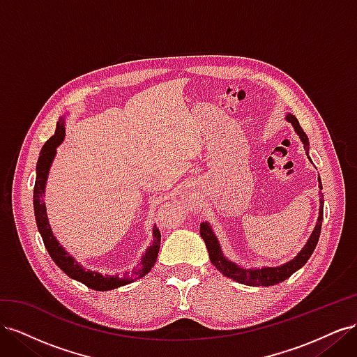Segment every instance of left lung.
Listing matches in <instances>:
<instances>
[{
    "instance_id": "obj_1",
    "label": "left lung",
    "mask_w": 357,
    "mask_h": 357,
    "mask_svg": "<svg viewBox=\"0 0 357 357\" xmlns=\"http://www.w3.org/2000/svg\"><path fill=\"white\" fill-rule=\"evenodd\" d=\"M286 121L289 123H291L294 126L295 132L298 134V137L301 138L302 144H304V149L307 150V156H308V150H310V142L307 134L302 131V128L298 122V119L287 113L286 114ZM308 159L311 160V158L308 156ZM319 189L321 190V180L319 177ZM319 190V201H320V207H319V218L316 222L314 229H312L310 238L307 241V244L302 247V250L294 257L290 259L289 262L278 265V266H262V268H243L238 264L232 262L231 259L226 257L222 252L220 243L218 240V235L214 234L211 225L208 222H202L199 226V234L202 236V240L207 245L208 250V256L211 264L218 268V271H220L225 277H228L236 283H241L245 286H253V287H259V286H274L284 282L291 274L296 273L299 268L304 266L307 264V261L310 259V256L314 252V248L317 245L319 236H320V229H321V222H323V204H325V199H323L321 192Z\"/></svg>"
}]
</instances>
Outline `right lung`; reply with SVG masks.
I'll return each mask as SVG.
<instances>
[{
  "mask_svg": "<svg viewBox=\"0 0 357 357\" xmlns=\"http://www.w3.org/2000/svg\"><path fill=\"white\" fill-rule=\"evenodd\" d=\"M63 138H66V117H59V122L56 123V131L55 135H52L47 142L43 146L38 160H37V177H36V186H34V214H36V222L38 232L45 243V247L50 257L55 262L63 273L68 277H71L75 282H80L84 286H88L93 290H113L121 286L129 284L135 282V280L144 277L150 269L153 268L159 247H160V232L153 226V241L146 248V253L139 259V264L135 269L129 273H123V275H110V274H102L100 271H92V269H86L83 265H80L73 255H70L63 245L56 240V236L53 235V231L50 228V223L47 219V211H46V202H45V192H46V183L49 177V171L53 164V159L56 156V149L59 144H62Z\"/></svg>",
  "mask_w": 357,
  "mask_h": 357,
  "instance_id": "add662e5",
  "label": "right lung"
}]
</instances>
